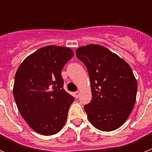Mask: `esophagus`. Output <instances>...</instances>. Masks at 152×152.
Here are the masks:
<instances>
[{"instance_id": "esophagus-1", "label": "esophagus", "mask_w": 152, "mask_h": 152, "mask_svg": "<svg viewBox=\"0 0 152 152\" xmlns=\"http://www.w3.org/2000/svg\"><path fill=\"white\" fill-rule=\"evenodd\" d=\"M79 96H80V92L79 91H76V92L74 93V96L75 98H78Z\"/></svg>"}]
</instances>
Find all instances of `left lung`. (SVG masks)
I'll use <instances>...</instances> for the list:
<instances>
[{"instance_id": "8db88e82", "label": "left lung", "mask_w": 152, "mask_h": 152, "mask_svg": "<svg viewBox=\"0 0 152 152\" xmlns=\"http://www.w3.org/2000/svg\"><path fill=\"white\" fill-rule=\"evenodd\" d=\"M91 80L92 99L84 106L91 124L110 132L119 128L131 113L138 84L128 63L105 47L88 45L76 50Z\"/></svg>"}]
</instances>
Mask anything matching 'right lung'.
I'll list each match as a JSON object with an SVG mask.
<instances>
[{
	"label": "right lung",
	"mask_w": 152,
	"mask_h": 152,
	"mask_svg": "<svg viewBox=\"0 0 152 152\" xmlns=\"http://www.w3.org/2000/svg\"><path fill=\"white\" fill-rule=\"evenodd\" d=\"M73 56L70 48L48 45L28 56L17 69L13 96L21 116L38 133L54 135L66 122L75 98L63 89L61 74Z\"/></svg>",
	"instance_id": "1"
}]
</instances>
